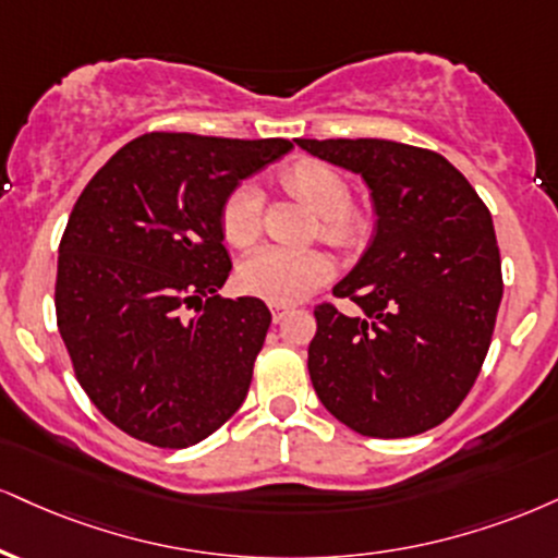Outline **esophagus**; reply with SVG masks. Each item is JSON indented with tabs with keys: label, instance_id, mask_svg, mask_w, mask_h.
<instances>
[{
	"label": "esophagus",
	"instance_id": "1",
	"mask_svg": "<svg viewBox=\"0 0 558 558\" xmlns=\"http://www.w3.org/2000/svg\"><path fill=\"white\" fill-rule=\"evenodd\" d=\"M270 308H272V319L275 322H280L288 312H291V306H288V304H270Z\"/></svg>",
	"mask_w": 558,
	"mask_h": 558
}]
</instances>
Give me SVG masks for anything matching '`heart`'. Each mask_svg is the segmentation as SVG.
<instances>
[{"mask_svg": "<svg viewBox=\"0 0 558 558\" xmlns=\"http://www.w3.org/2000/svg\"><path fill=\"white\" fill-rule=\"evenodd\" d=\"M280 186L319 218V236L332 244L359 246L368 233V215L351 207V186L343 173L325 160L301 158L280 171ZM223 236L233 246H250L262 233V192L241 184L228 194L220 213ZM330 254L319 250H278L262 246L239 265V286L270 304H293L332 278Z\"/></svg>", "mask_w": 558, "mask_h": 558, "instance_id": "obj_1", "label": "heart"}]
</instances>
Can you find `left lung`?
I'll return each instance as SVG.
<instances>
[{
    "mask_svg": "<svg viewBox=\"0 0 558 558\" xmlns=\"http://www.w3.org/2000/svg\"><path fill=\"white\" fill-rule=\"evenodd\" d=\"M308 156L359 173L374 236L332 288L361 308H314L308 377L340 424L400 439L449 418L478 377L501 304L494 220L462 173L392 140H296Z\"/></svg>",
    "mask_w": 558,
    "mask_h": 558,
    "instance_id": "obj_1",
    "label": "left lung"
}]
</instances>
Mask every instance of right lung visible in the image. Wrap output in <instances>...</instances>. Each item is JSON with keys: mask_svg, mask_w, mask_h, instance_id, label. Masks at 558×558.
Here are the masks:
<instances>
[{"mask_svg": "<svg viewBox=\"0 0 558 558\" xmlns=\"http://www.w3.org/2000/svg\"><path fill=\"white\" fill-rule=\"evenodd\" d=\"M291 147L153 132L80 194L59 244L57 325L87 398L134 439L197 445L250 392L270 308L205 296L231 272L228 194Z\"/></svg>", "mask_w": 558, "mask_h": 558, "instance_id": "obj_1", "label": "right lung"}]
</instances>
